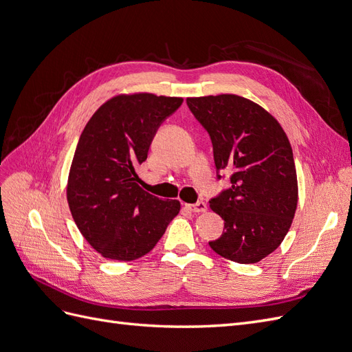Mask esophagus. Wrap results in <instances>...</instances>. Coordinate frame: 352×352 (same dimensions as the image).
Instances as JSON below:
<instances>
[{
    "label": "esophagus",
    "instance_id": "1",
    "mask_svg": "<svg viewBox=\"0 0 352 352\" xmlns=\"http://www.w3.org/2000/svg\"><path fill=\"white\" fill-rule=\"evenodd\" d=\"M192 212H206L207 211V204L204 201H198L197 204L192 206H186Z\"/></svg>",
    "mask_w": 352,
    "mask_h": 352
}]
</instances>
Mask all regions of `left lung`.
<instances>
[{"label": "left lung", "instance_id": "1", "mask_svg": "<svg viewBox=\"0 0 352 352\" xmlns=\"http://www.w3.org/2000/svg\"><path fill=\"white\" fill-rule=\"evenodd\" d=\"M186 104L210 133L217 172H232V186L210 201L225 229L208 245L230 261L258 263L282 243L295 216L289 140L267 110L239 95L192 97Z\"/></svg>", "mask_w": 352, "mask_h": 352}]
</instances>
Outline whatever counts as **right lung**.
Listing matches in <instances>:
<instances>
[{
	"instance_id": "1",
	"label": "right lung",
	"mask_w": 352,
	"mask_h": 352,
	"mask_svg": "<svg viewBox=\"0 0 352 352\" xmlns=\"http://www.w3.org/2000/svg\"><path fill=\"white\" fill-rule=\"evenodd\" d=\"M184 98L120 94L92 114L79 138L67 202L78 229L104 258L132 261L150 252L180 211L140 186L136 166L146 160L162 122Z\"/></svg>"
}]
</instances>
